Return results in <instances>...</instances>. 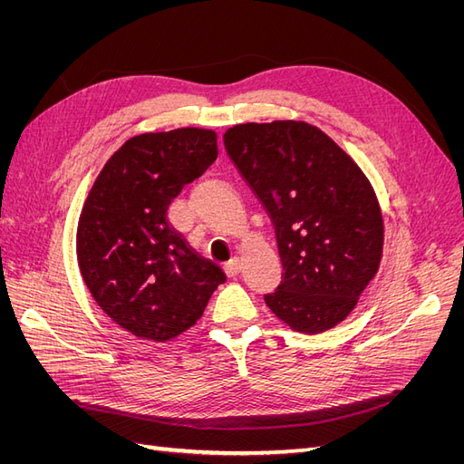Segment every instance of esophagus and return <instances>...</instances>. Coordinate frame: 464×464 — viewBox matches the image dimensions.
I'll return each mask as SVG.
<instances>
[{"mask_svg": "<svg viewBox=\"0 0 464 464\" xmlns=\"http://www.w3.org/2000/svg\"><path fill=\"white\" fill-rule=\"evenodd\" d=\"M240 271H242V263H240V259H237V257L230 259L227 265H224V273H227L228 276H236Z\"/></svg>", "mask_w": 464, "mask_h": 464, "instance_id": "esophagus-1", "label": "esophagus"}]
</instances>
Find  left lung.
Listing matches in <instances>:
<instances>
[{"label":"left lung","mask_w":464,"mask_h":464,"mask_svg":"<svg viewBox=\"0 0 464 464\" xmlns=\"http://www.w3.org/2000/svg\"><path fill=\"white\" fill-rule=\"evenodd\" d=\"M224 147L275 224L285 275L265 304L304 334L339 325L383 256V217L370 179L305 121L234 125Z\"/></svg>","instance_id":"8db88e82"}]
</instances>
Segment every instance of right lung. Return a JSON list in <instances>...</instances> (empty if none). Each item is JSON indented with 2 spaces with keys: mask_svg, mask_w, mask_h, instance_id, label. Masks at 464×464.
Returning <instances> with one entry per match:
<instances>
[{
  "mask_svg": "<svg viewBox=\"0 0 464 464\" xmlns=\"http://www.w3.org/2000/svg\"><path fill=\"white\" fill-rule=\"evenodd\" d=\"M217 154L210 130L135 135L108 159L82 205L77 227L82 280L101 310L139 339H176L201 319L227 280L166 217L181 188Z\"/></svg>",
  "mask_w": 464,
  "mask_h": 464,
  "instance_id": "right-lung-1",
  "label": "right lung"
}]
</instances>
